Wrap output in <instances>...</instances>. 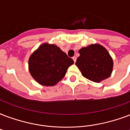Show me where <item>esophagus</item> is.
Returning a JSON list of instances; mask_svg holds the SVG:
<instances>
[{
    "instance_id": "34e87169",
    "label": "esophagus",
    "mask_w": 130,
    "mask_h": 130,
    "mask_svg": "<svg viewBox=\"0 0 130 130\" xmlns=\"http://www.w3.org/2000/svg\"><path fill=\"white\" fill-rule=\"evenodd\" d=\"M73 60H74V63H76V56H74V57H73Z\"/></svg>"
}]
</instances>
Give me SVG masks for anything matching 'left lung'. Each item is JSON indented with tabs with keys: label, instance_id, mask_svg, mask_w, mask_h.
Instances as JSON below:
<instances>
[{
	"label": "left lung",
	"instance_id": "8db88e82",
	"mask_svg": "<svg viewBox=\"0 0 130 130\" xmlns=\"http://www.w3.org/2000/svg\"><path fill=\"white\" fill-rule=\"evenodd\" d=\"M76 65L85 78L95 83L109 78L113 69V61L106 48L100 44H91L79 50Z\"/></svg>",
	"mask_w": 130,
	"mask_h": 130
}]
</instances>
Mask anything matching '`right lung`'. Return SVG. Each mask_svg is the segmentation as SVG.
Here are the masks:
<instances>
[{"mask_svg":"<svg viewBox=\"0 0 130 130\" xmlns=\"http://www.w3.org/2000/svg\"><path fill=\"white\" fill-rule=\"evenodd\" d=\"M74 61L60 47L44 43L32 52L28 59L30 75L39 85L51 87L64 78Z\"/></svg>","mask_w":130,"mask_h":130,"instance_id":"1","label":"right lung"}]
</instances>
